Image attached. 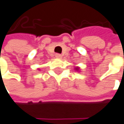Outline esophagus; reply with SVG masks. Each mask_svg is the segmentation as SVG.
<instances>
[{
    "instance_id": "34e87169",
    "label": "esophagus",
    "mask_w": 124,
    "mask_h": 124,
    "mask_svg": "<svg viewBox=\"0 0 124 124\" xmlns=\"http://www.w3.org/2000/svg\"><path fill=\"white\" fill-rule=\"evenodd\" d=\"M55 56H56V58H62V56L60 54H56Z\"/></svg>"
}]
</instances>
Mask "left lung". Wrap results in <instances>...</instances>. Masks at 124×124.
I'll return each mask as SVG.
<instances>
[{"label":"left lung","instance_id":"8db88e82","mask_svg":"<svg viewBox=\"0 0 124 124\" xmlns=\"http://www.w3.org/2000/svg\"><path fill=\"white\" fill-rule=\"evenodd\" d=\"M76 69H78V68H76Z\"/></svg>","mask_w":124,"mask_h":124}]
</instances>
